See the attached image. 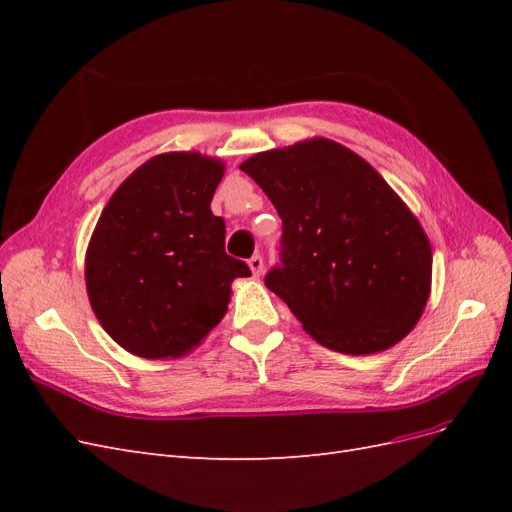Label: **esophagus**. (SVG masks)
<instances>
[{"instance_id":"1","label":"esophagus","mask_w":512,"mask_h":512,"mask_svg":"<svg viewBox=\"0 0 512 512\" xmlns=\"http://www.w3.org/2000/svg\"><path fill=\"white\" fill-rule=\"evenodd\" d=\"M247 265H250L254 277H260L262 271H265V260H262V256H252L250 262H247Z\"/></svg>"}]
</instances>
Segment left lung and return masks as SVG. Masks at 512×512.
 Instances as JSON below:
<instances>
[{"label": "left lung", "instance_id": "obj_1", "mask_svg": "<svg viewBox=\"0 0 512 512\" xmlns=\"http://www.w3.org/2000/svg\"><path fill=\"white\" fill-rule=\"evenodd\" d=\"M284 224L275 292L324 348L374 354L401 342L431 292L421 222L359 153L329 138L262 151L239 166Z\"/></svg>", "mask_w": 512, "mask_h": 512}]
</instances>
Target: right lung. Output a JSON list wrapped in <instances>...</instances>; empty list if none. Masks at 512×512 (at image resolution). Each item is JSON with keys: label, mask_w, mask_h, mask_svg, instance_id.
Masks as SVG:
<instances>
[{"label": "right lung", "mask_w": 512, "mask_h": 512, "mask_svg": "<svg viewBox=\"0 0 512 512\" xmlns=\"http://www.w3.org/2000/svg\"><path fill=\"white\" fill-rule=\"evenodd\" d=\"M226 164L198 151L153 156L102 209L85 254L87 297L102 329L143 359H179L203 344L252 275L224 250L211 213Z\"/></svg>", "instance_id": "right-lung-1"}]
</instances>
